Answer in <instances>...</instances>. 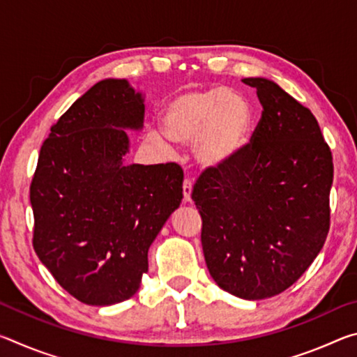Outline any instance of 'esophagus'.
I'll return each instance as SVG.
<instances>
[{
  "label": "esophagus",
  "mask_w": 357,
  "mask_h": 357,
  "mask_svg": "<svg viewBox=\"0 0 357 357\" xmlns=\"http://www.w3.org/2000/svg\"><path fill=\"white\" fill-rule=\"evenodd\" d=\"M183 202L184 203L192 202V183L189 179H184V184H183Z\"/></svg>",
  "instance_id": "34e87169"
}]
</instances>
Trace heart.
Returning <instances> with one entry per match:
<instances>
[{"label":"heart","instance_id":"obj_1","mask_svg":"<svg viewBox=\"0 0 357 357\" xmlns=\"http://www.w3.org/2000/svg\"><path fill=\"white\" fill-rule=\"evenodd\" d=\"M164 133L151 132V142L168 148L169 140L189 146L203 170L223 172L239 162L249 146L255 112L243 94L228 88L187 89L160 112Z\"/></svg>","mask_w":357,"mask_h":357}]
</instances>
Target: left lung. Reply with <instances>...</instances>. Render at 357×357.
I'll list each match as a JSON object with an SVG mask.
<instances>
[{"mask_svg": "<svg viewBox=\"0 0 357 357\" xmlns=\"http://www.w3.org/2000/svg\"><path fill=\"white\" fill-rule=\"evenodd\" d=\"M243 83L263 107L252 143L228 170L204 172L192 200L211 277L258 301L291 287L323 249L334 165L309 108L268 78Z\"/></svg>", "mask_w": 357, "mask_h": 357, "instance_id": "obj_1", "label": "left lung"}]
</instances>
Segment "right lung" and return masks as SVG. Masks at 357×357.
<instances>
[{"mask_svg": "<svg viewBox=\"0 0 357 357\" xmlns=\"http://www.w3.org/2000/svg\"><path fill=\"white\" fill-rule=\"evenodd\" d=\"M144 96L105 78L77 99L40 148L29 200L34 250L66 291L88 305L134 296L148 249L183 200L176 164H126Z\"/></svg>", "mask_w": 357, "mask_h": 357, "instance_id": "obj_1", "label": "right lung"}]
</instances>
